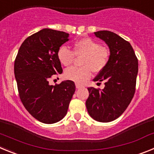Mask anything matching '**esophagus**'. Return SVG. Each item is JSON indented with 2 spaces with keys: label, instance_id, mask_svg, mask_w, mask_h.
Returning <instances> with one entry per match:
<instances>
[{
  "label": "esophagus",
  "instance_id": "1",
  "mask_svg": "<svg viewBox=\"0 0 154 154\" xmlns=\"http://www.w3.org/2000/svg\"><path fill=\"white\" fill-rule=\"evenodd\" d=\"M75 87L76 89H80V88H82V87H83L82 85H80L79 83H75Z\"/></svg>",
  "mask_w": 154,
  "mask_h": 154
}]
</instances>
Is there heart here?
<instances>
[{"label":"heart","instance_id":"b5f03b06","mask_svg":"<svg viewBox=\"0 0 154 154\" xmlns=\"http://www.w3.org/2000/svg\"><path fill=\"white\" fill-rule=\"evenodd\" d=\"M76 57L82 56V67H72L64 72V77L77 83H82L89 79L92 72H99L106 67L110 58L107 48L101 46L89 38H84L75 42L73 51L66 46L62 45L58 50L57 56L61 64L65 67L72 65Z\"/></svg>","mask_w":154,"mask_h":154}]
</instances>
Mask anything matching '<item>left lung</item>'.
<instances>
[{"instance_id": "left-lung-1", "label": "left lung", "mask_w": 154, "mask_h": 154, "mask_svg": "<svg viewBox=\"0 0 154 154\" xmlns=\"http://www.w3.org/2000/svg\"><path fill=\"white\" fill-rule=\"evenodd\" d=\"M94 34L109 46L110 58L106 67L93 79L94 82H106L104 89L88 88L89 96L85 105L92 119L108 123L119 117L133 98L138 59L130 42L116 34L109 31Z\"/></svg>"}]
</instances>
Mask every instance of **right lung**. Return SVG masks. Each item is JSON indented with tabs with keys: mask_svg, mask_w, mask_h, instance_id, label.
Here are the masks:
<instances>
[{
	"mask_svg": "<svg viewBox=\"0 0 154 154\" xmlns=\"http://www.w3.org/2000/svg\"><path fill=\"white\" fill-rule=\"evenodd\" d=\"M64 31L44 28L28 37L14 61V75L20 99L34 118L51 124L65 117L75 91L74 82L50 85L49 80L62 73L57 56L58 48L69 41Z\"/></svg>",
	"mask_w": 154,
	"mask_h": 154,
	"instance_id": "obj_1",
	"label": "right lung"
}]
</instances>
